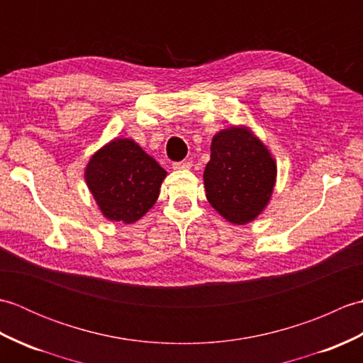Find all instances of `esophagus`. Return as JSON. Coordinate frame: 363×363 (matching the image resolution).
I'll use <instances>...</instances> for the list:
<instances>
[{
	"mask_svg": "<svg viewBox=\"0 0 363 363\" xmlns=\"http://www.w3.org/2000/svg\"><path fill=\"white\" fill-rule=\"evenodd\" d=\"M190 167H191V164H190V162H186V160L174 162V164H173V169H176V172H179V169H189Z\"/></svg>",
	"mask_w": 363,
	"mask_h": 363,
	"instance_id": "1",
	"label": "esophagus"
}]
</instances>
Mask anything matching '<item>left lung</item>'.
<instances>
[{"mask_svg": "<svg viewBox=\"0 0 363 363\" xmlns=\"http://www.w3.org/2000/svg\"><path fill=\"white\" fill-rule=\"evenodd\" d=\"M276 174L274 157L250 128L221 129L212 138L203 174L206 198L223 218L246 225L268 206Z\"/></svg>", "mask_w": 363, "mask_h": 363, "instance_id": "obj_1", "label": "left lung"}]
</instances>
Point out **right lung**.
Wrapping results in <instances>:
<instances>
[{"instance_id":"obj_1","label":"right lung","mask_w":363,"mask_h":363,"mask_svg":"<svg viewBox=\"0 0 363 363\" xmlns=\"http://www.w3.org/2000/svg\"><path fill=\"white\" fill-rule=\"evenodd\" d=\"M167 172L133 138H113L99 148L84 177L104 218L130 225L148 212Z\"/></svg>"}]
</instances>
